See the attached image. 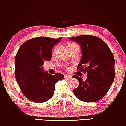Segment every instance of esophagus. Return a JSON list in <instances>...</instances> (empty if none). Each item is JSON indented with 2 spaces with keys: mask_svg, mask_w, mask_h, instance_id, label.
<instances>
[{
  "mask_svg": "<svg viewBox=\"0 0 126 126\" xmlns=\"http://www.w3.org/2000/svg\"><path fill=\"white\" fill-rule=\"evenodd\" d=\"M65 77L67 78H68V79H72V77L70 75H65Z\"/></svg>",
  "mask_w": 126,
  "mask_h": 126,
  "instance_id": "1",
  "label": "esophagus"
}]
</instances>
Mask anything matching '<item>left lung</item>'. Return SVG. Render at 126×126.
Instances as JSON below:
<instances>
[{"label":"left lung","mask_w":126,"mask_h":126,"mask_svg":"<svg viewBox=\"0 0 126 126\" xmlns=\"http://www.w3.org/2000/svg\"><path fill=\"white\" fill-rule=\"evenodd\" d=\"M81 46L82 57L77 70L87 73L86 80L77 75L78 88L73 90L79 100L86 102L102 99L110 88L114 79V58L111 51L101 38L83 35L70 38Z\"/></svg>","instance_id":"obj_1"}]
</instances>
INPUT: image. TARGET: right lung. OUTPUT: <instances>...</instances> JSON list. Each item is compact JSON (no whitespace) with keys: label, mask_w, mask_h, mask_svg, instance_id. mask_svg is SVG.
<instances>
[{"label":"right lung","mask_w":126,"mask_h":126,"mask_svg":"<svg viewBox=\"0 0 126 126\" xmlns=\"http://www.w3.org/2000/svg\"><path fill=\"white\" fill-rule=\"evenodd\" d=\"M40 37L27 40L18 49L15 60V75L26 98L36 103L45 102L53 97L57 81L63 79L60 73L54 75L43 72L42 65L51 59L52 48L61 40Z\"/></svg>","instance_id":"obj_1"}]
</instances>
